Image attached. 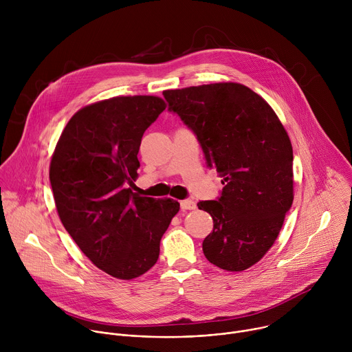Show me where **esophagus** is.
<instances>
[{
    "mask_svg": "<svg viewBox=\"0 0 352 352\" xmlns=\"http://www.w3.org/2000/svg\"><path fill=\"white\" fill-rule=\"evenodd\" d=\"M181 209L182 210H195L196 209V202H195V200H190V199L181 200Z\"/></svg>",
    "mask_w": 352,
    "mask_h": 352,
    "instance_id": "34e87169",
    "label": "esophagus"
}]
</instances>
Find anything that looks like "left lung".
Listing matches in <instances>:
<instances>
[{"instance_id":"8db88e82","label":"left lung","mask_w":352,"mask_h":352,"mask_svg":"<svg viewBox=\"0 0 352 352\" xmlns=\"http://www.w3.org/2000/svg\"><path fill=\"white\" fill-rule=\"evenodd\" d=\"M163 94L170 111L196 135L208 167L223 178L219 200L197 204L213 219L204 254L223 270H246L273 246L292 205L289 136L266 100L241 83L200 85Z\"/></svg>"}]
</instances>
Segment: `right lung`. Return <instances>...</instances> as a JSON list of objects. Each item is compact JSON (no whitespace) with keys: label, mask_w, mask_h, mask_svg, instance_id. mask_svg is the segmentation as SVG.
<instances>
[{"label":"right lung","mask_w":352,"mask_h":352,"mask_svg":"<svg viewBox=\"0 0 352 352\" xmlns=\"http://www.w3.org/2000/svg\"><path fill=\"white\" fill-rule=\"evenodd\" d=\"M157 96H117L76 111L50 163L60 220L100 270L132 280L152 269L179 212L174 199L133 193L144 131L166 110Z\"/></svg>","instance_id":"1"}]
</instances>
